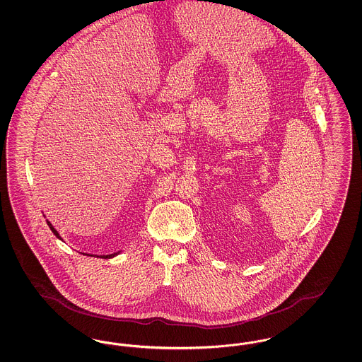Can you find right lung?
Masks as SVG:
<instances>
[{
	"label": "right lung",
	"mask_w": 362,
	"mask_h": 362,
	"mask_svg": "<svg viewBox=\"0 0 362 362\" xmlns=\"http://www.w3.org/2000/svg\"><path fill=\"white\" fill-rule=\"evenodd\" d=\"M46 221H47V225L50 226V229H52V233H54V235H55V236H57L59 240H64V239L59 236L58 230H57V229L52 226V223H50L49 220H46ZM121 252L122 251H118V252H114V254H108V255H92V254H84V252H81V254H83V255H86V257H96V258L111 259L114 258V257H117V255H119Z\"/></svg>",
	"instance_id": "obj_1"
}]
</instances>
